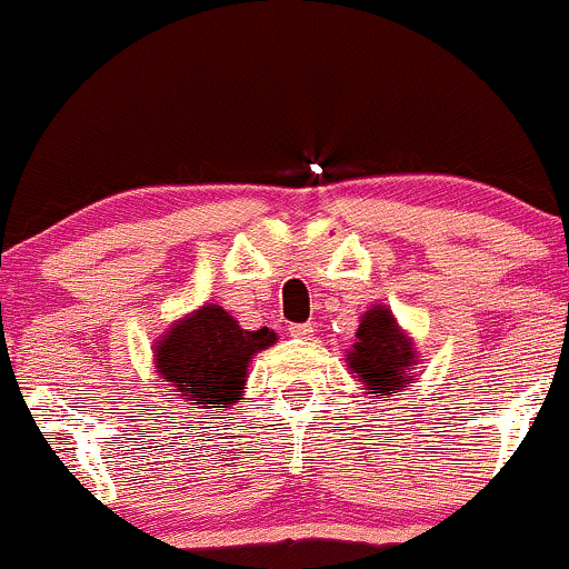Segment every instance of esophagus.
Instances as JSON below:
<instances>
[{"label":"esophagus","mask_w":569,"mask_h":569,"mask_svg":"<svg viewBox=\"0 0 569 569\" xmlns=\"http://www.w3.org/2000/svg\"><path fill=\"white\" fill-rule=\"evenodd\" d=\"M287 331H290V336H296V339H307V336L315 333V322H292Z\"/></svg>","instance_id":"1"}]
</instances>
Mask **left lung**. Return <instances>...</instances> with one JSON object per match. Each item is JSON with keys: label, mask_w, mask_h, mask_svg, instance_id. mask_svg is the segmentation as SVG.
<instances>
[{"label": "left lung", "mask_w": 569, "mask_h": 569, "mask_svg": "<svg viewBox=\"0 0 569 569\" xmlns=\"http://www.w3.org/2000/svg\"><path fill=\"white\" fill-rule=\"evenodd\" d=\"M356 352L350 358V369L369 385L371 393L388 396V390L399 393L407 388V369L415 363V352L409 341L399 333L393 315L385 309H371L360 320Z\"/></svg>", "instance_id": "obj_1"}]
</instances>
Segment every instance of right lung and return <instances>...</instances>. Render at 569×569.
<instances>
[{"label":"right lung","instance_id":"right-lung-1","mask_svg":"<svg viewBox=\"0 0 569 569\" xmlns=\"http://www.w3.org/2000/svg\"><path fill=\"white\" fill-rule=\"evenodd\" d=\"M273 341L268 328L243 331L222 307H203L170 328L157 347V369L192 405H230L243 390L249 358Z\"/></svg>","mask_w":569,"mask_h":569}]
</instances>
